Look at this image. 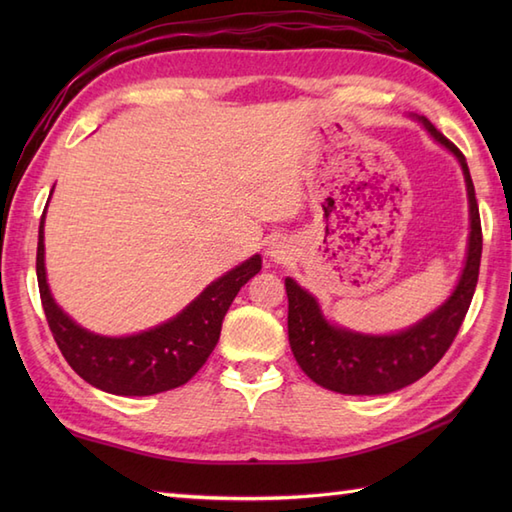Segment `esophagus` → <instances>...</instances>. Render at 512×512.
Listing matches in <instances>:
<instances>
[{"label": "esophagus", "mask_w": 512, "mask_h": 512, "mask_svg": "<svg viewBox=\"0 0 512 512\" xmlns=\"http://www.w3.org/2000/svg\"><path fill=\"white\" fill-rule=\"evenodd\" d=\"M268 253H270V257H275V259H281V250H277L275 246H273V248H270V250H268Z\"/></svg>", "instance_id": "1"}]
</instances>
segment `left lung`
<instances>
[{"instance_id": "obj_1", "label": "left lung", "mask_w": 512, "mask_h": 512, "mask_svg": "<svg viewBox=\"0 0 512 512\" xmlns=\"http://www.w3.org/2000/svg\"><path fill=\"white\" fill-rule=\"evenodd\" d=\"M424 129L458 158L471 209L469 253L458 286L451 297L409 330L389 336L358 334L325 321L317 299L303 290L295 279H286L288 292V339L299 367L314 383L352 396L389 394L416 383L449 350L455 334L469 312L473 292L480 275L482 224L477 209L475 187L462 151L431 125L429 118L418 116Z\"/></svg>"}]
</instances>
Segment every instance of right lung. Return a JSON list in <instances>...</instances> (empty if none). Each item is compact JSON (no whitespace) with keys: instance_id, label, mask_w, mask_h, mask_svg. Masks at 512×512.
Listing matches in <instances>:
<instances>
[{"instance_id":"obj_1","label":"right lung","mask_w":512,"mask_h":512,"mask_svg":"<svg viewBox=\"0 0 512 512\" xmlns=\"http://www.w3.org/2000/svg\"><path fill=\"white\" fill-rule=\"evenodd\" d=\"M43 217L37 244V281L50 332L74 372L107 394L151 396L191 380L217 345L224 314L239 288L262 270V257L253 255L215 279L178 317L158 328L118 339L101 336L76 325L50 295L43 264Z\"/></svg>"}]
</instances>
